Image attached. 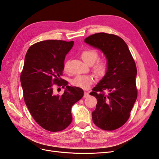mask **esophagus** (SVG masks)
Masks as SVG:
<instances>
[{
    "instance_id": "obj_1",
    "label": "esophagus",
    "mask_w": 159,
    "mask_h": 159,
    "mask_svg": "<svg viewBox=\"0 0 159 159\" xmlns=\"http://www.w3.org/2000/svg\"><path fill=\"white\" fill-rule=\"evenodd\" d=\"M88 96H89V93H87V92H85V93H84V96H83L84 98H86V97H87Z\"/></svg>"
}]
</instances>
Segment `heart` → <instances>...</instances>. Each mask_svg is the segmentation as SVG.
I'll use <instances>...</instances> for the list:
<instances>
[{"label": "heart", "instance_id": "b5f03b06", "mask_svg": "<svg viewBox=\"0 0 159 159\" xmlns=\"http://www.w3.org/2000/svg\"><path fill=\"white\" fill-rule=\"evenodd\" d=\"M98 57V52L95 49H87L81 53L82 59L87 64H92ZM107 70V64L103 61H97L93 66V71L100 76L104 75ZM93 78L90 75H78L71 81L72 85L79 88L87 89L92 85Z\"/></svg>", "mask_w": 159, "mask_h": 159}]
</instances>
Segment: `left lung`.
I'll return each instance as SVG.
<instances>
[{"label":"left lung","mask_w":159,"mask_h":159,"mask_svg":"<svg viewBox=\"0 0 159 159\" xmlns=\"http://www.w3.org/2000/svg\"><path fill=\"white\" fill-rule=\"evenodd\" d=\"M85 42L100 50L107 60L106 74L89 93L98 101L93 121L102 130H116L126 122L137 99L135 63L126 42L116 35L96 33Z\"/></svg>","instance_id":"obj_1"}]
</instances>
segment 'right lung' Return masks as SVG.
<instances>
[{
    "label": "right lung",
    "mask_w": 159,
    "mask_h": 159,
    "mask_svg": "<svg viewBox=\"0 0 159 159\" xmlns=\"http://www.w3.org/2000/svg\"><path fill=\"white\" fill-rule=\"evenodd\" d=\"M74 42L45 40L35 43L26 54L20 82L26 105L40 126L50 132L63 130L71 124V109L84 92L61 79L66 55ZM66 87L63 95L53 93L54 85Z\"/></svg>",
    "instance_id": "obj_1"
}]
</instances>
